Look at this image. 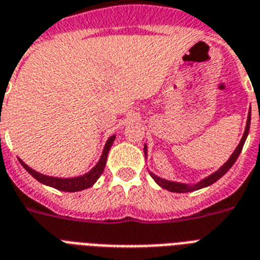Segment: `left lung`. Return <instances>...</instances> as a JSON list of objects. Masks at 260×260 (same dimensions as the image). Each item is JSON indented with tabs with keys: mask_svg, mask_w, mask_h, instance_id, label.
<instances>
[{
	"mask_svg": "<svg viewBox=\"0 0 260 260\" xmlns=\"http://www.w3.org/2000/svg\"><path fill=\"white\" fill-rule=\"evenodd\" d=\"M250 124H251V112L248 113V117H247V124H246V129H244V134H243V138L240 140V143L238 144V147L235 148L234 154L231 155L230 159L226 160L224 165H222L217 171H214L210 175L205 177L204 179H201L200 182L197 183H183V182H175V181H169V179H165V178H160L158 177L156 174L154 173H150L152 179H154L156 183H158L160 187L163 189L169 190V191H173V193H187V191H194V190H198V189H204V187H208L210 186L212 183H214L216 181H218L220 178L226 173V171L230 170L231 167L234 166L235 162H236V159L239 158V155L242 152L243 150V146H244V143H246V139L248 136V132H250ZM144 155L147 156V146L144 144Z\"/></svg>",
	"mask_w": 260,
	"mask_h": 260,
	"instance_id": "obj_1",
	"label": "left lung"
}]
</instances>
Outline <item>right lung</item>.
<instances>
[{"mask_svg": "<svg viewBox=\"0 0 260 260\" xmlns=\"http://www.w3.org/2000/svg\"><path fill=\"white\" fill-rule=\"evenodd\" d=\"M114 139H116V135L113 136H110L105 143V147H104V150H102L101 158L95 163V166L91 169L90 171H87L86 174H83V175H78V177H73V178H59V177H50V175H44L42 173H38V171H35L34 169H30L28 165L22 162L21 159H18L20 163H21V166L25 169L28 173L32 175V177L39 181L43 185L51 186V187H54V189L62 190V191H81V190H85L87 187H91V186L97 182V179L101 177L102 171L105 169L106 165V159H108V154H109V150L112 144H113Z\"/></svg>", "mask_w": 260, "mask_h": 260, "instance_id": "1", "label": "right lung"}]
</instances>
